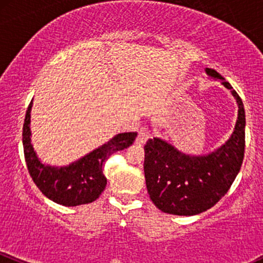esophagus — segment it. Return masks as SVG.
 I'll return each instance as SVG.
<instances>
[{
    "mask_svg": "<svg viewBox=\"0 0 263 263\" xmlns=\"http://www.w3.org/2000/svg\"><path fill=\"white\" fill-rule=\"evenodd\" d=\"M149 137H151V134H149L148 129L145 128V127H142V128L138 131L136 141H137V143H140V145H145Z\"/></svg>",
    "mask_w": 263,
    "mask_h": 263,
    "instance_id": "esophagus-1",
    "label": "esophagus"
}]
</instances>
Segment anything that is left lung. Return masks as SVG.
<instances>
[{"mask_svg":"<svg viewBox=\"0 0 263 263\" xmlns=\"http://www.w3.org/2000/svg\"><path fill=\"white\" fill-rule=\"evenodd\" d=\"M204 71L230 89L238 106L237 121L229 140L207 155L186 154L160 137L147 141V192L155 206L170 215L193 216L215 206L230 190L243 161L246 116L242 100L217 71Z\"/></svg>","mask_w":263,"mask_h":263,"instance_id":"8db88e82","label":"left lung"}]
</instances>
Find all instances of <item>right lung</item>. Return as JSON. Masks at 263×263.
I'll return each instance as SVG.
<instances>
[{
  "label": "right lung",
  "mask_w": 263,
  "mask_h": 263,
  "mask_svg": "<svg viewBox=\"0 0 263 263\" xmlns=\"http://www.w3.org/2000/svg\"><path fill=\"white\" fill-rule=\"evenodd\" d=\"M31 109L32 101L26 112L22 143L28 172L40 191L51 201L67 207L96 201L107 184V178L102 172L105 161L115 152L131 146L137 137V132L118 134L105 145L67 166H51L43 163L33 148L30 126Z\"/></svg>",
  "instance_id": "1"
}]
</instances>
